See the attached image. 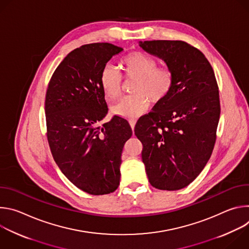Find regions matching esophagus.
<instances>
[{
	"mask_svg": "<svg viewBox=\"0 0 249 249\" xmlns=\"http://www.w3.org/2000/svg\"><path fill=\"white\" fill-rule=\"evenodd\" d=\"M136 122H137L136 119H131V120H129V124H130V126H131V128H132L133 130H134V128H135Z\"/></svg>",
	"mask_w": 249,
	"mask_h": 249,
	"instance_id": "esophagus-1",
	"label": "esophagus"
}]
</instances>
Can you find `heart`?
<instances>
[{
    "mask_svg": "<svg viewBox=\"0 0 249 249\" xmlns=\"http://www.w3.org/2000/svg\"><path fill=\"white\" fill-rule=\"evenodd\" d=\"M126 78H135L131 91L112 107L113 114L134 119L149 107L150 100L160 102L164 99L173 85V75L167 68H157V62L142 52H132L121 60ZM100 86L105 97L110 101L121 94L122 76L111 65H106L100 73Z\"/></svg>",
    "mask_w": 249,
    "mask_h": 249,
    "instance_id": "obj_1",
    "label": "heart"
}]
</instances>
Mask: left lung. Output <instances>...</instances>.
Returning <instances> with one entry per match:
<instances>
[{
    "mask_svg": "<svg viewBox=\"0 0 249 249\" xmlns=\"http://www.w3.org/2000/svg\"><path fill=\"white\" fill-rule=\"evenodd\" d=\"M171 71L173 85L135 135L152 186L174 191L189 185L207 164L216 142L220 96L214 70L197 48L179 40L139 41Z\"/></svg>",
    "mask_w": 249,
    "mask_h": 249,
    "instance_id": "obj_1",
    "label": "left lung"
}]
</instances>
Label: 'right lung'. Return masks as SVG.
Here are the masks:
<instances>
[{"label":"right lung","mask_w":249,"mask_h":249,"mask_svg":"<svg viewBox=\"0 0 249 249\" xmlns=\"http://www.w3.org/2000/svg\"><path fill=\"white\" fill-rule=\"evenodd\" d=\"M123 48L91 43L70 52L59 64L45 99L47 138L54 160L67 178L91 195L114 192L120 183L121 155L132 136L127 120L108 111L100 73Z\"/></svg>","instance_id":"obj_1"}]
</instances>
